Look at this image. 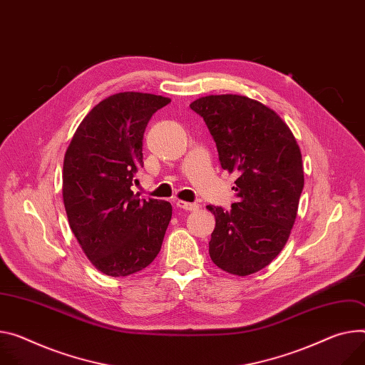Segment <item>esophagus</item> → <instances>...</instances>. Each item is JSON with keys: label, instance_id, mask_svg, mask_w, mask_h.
Returning <instances> with one entry per match:
<instances>
[{"label": "esophagus", "instance_id": "obj_1", "mask_svg": "<svg viewBox=\"0 0 365 365\" xmlns=\"http://www.w3.org/2000/svg\"><path fill=\"white\" fill-rule=\"evenodd\" d=\"M176 205L182 210H186V211H196L197 208H200V205H197V204H190V202H186V201H178Z\"/></svg>", "mask_w": 365, "mask_h": 365}]
</instances>
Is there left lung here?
Segmentation results:
<instances>
[{"mask_svg":"<svg viewBox=\"0 0 365 365\" xmlns=\"http://www.w3.org/2000/svg\"><path fill=\"white\" fill-rule=\"evenodd\" d=\"M217 144L221 168L237 173L239 201L230 211L208 205L215 217L210 256L231 275L263 269L284 249L304 186L302 151L288 125L268 106L239 94L196 98Z\"/></svg>","mask_w":365,"mask_h":365,"instance_id":"obj_1","label":"left lung"}]
</instances>
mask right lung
Segmentation results:
<instances>
[{
	"mask_svg": "<svg viewBox=\"0 0 365 365\" xmlns=\"http://www.w3.org/2000/svg\"><path fill=\"white\" fill-rule=\"evenodd\" d=\"M170 103L150 93H116L78 125L63 157L62 197L73 233L109 277L135 274L155 259L172 220L168 201L130 190L143 168V138L151 116Z\"/></svg>",
	"mask_w": 365,
	"mask_h": 365,
	"instance_id": "add662e5",
	"label": "right lung"
}]
</instances>
